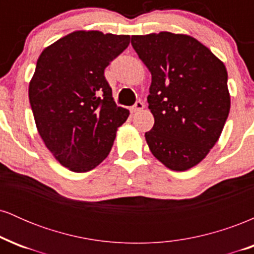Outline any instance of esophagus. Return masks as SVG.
Masks as SVG:
<instances>
[{"label": "esophagus", "instance_id": "obj_1", "mask_svg": "<svg viewBox=\"0 0 254 254\" xmlns=\"http://www.w3.org/2000/svg\"><path fill=\"white\" fill-rule=\"evenodd\" d=\"M143 109H144V104L142 103L141 100H138V101H136L135 105H133L132 112H138V111H141V110H143Z\"/></svg>", "mask_w": 254, "mask_h": 254}]
</instances>
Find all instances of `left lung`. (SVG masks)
<instances>
[{
    "label": "left lung",
    "instance_id": "left-lung-1",
    "mask_svg": "<svg viewBox=\"0 0 254 254\" xmlns=\"http://www.w3.org/2000/svg\"><path fill=\"white\" fill-rule=\"evenodd\" d=\"M131 45L151 72L148 107L155 123L145 132L149 149L166 167L189 170L214 147L228 118L226 66L185 34L132 36Z\"/></svg>",
    "mask_w": 254,
    "mask_h": 254
}]
</instances>
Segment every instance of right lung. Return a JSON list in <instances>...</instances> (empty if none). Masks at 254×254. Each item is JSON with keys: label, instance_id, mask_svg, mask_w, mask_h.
<instances>
[{"label": "right lung", "instance_id": "1", "mask_svg": "<svg viewBox=\"0 0 254 254\" xmlns=\"http://www.w3.org/2000/svg\"><path fill=\"white\" fill-rule=\"evenodd\" d=\"M129 44L130 36L77 31L38 58L28 88L31 109L44 143L64 167H97L129 117V111L116 105L104 75Z\"/></svg>", "mask_w": 254, "mask_h": 254}]
</instances>
